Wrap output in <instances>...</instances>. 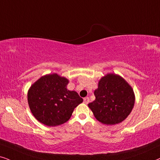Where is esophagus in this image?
I'll return each instance as SVG.
<instances>
[{"instance_id": "34e87169", "label": "esophagus", "mask_w": 160, "mask_h": 160, "mask_svg": "<svg viewBox=\"0 0 160 160\" xmlns=\"http://www.w3.org/2000/svg\"><path fill=\"white\" fill-rule=\"evenodd\" d=\"M90 102V98H88V97H86V98H84V103H86V104H88V103Z\"/></svg>"}]
</instances>
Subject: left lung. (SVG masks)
I'll list each match as a JSON object with an SVG mask.
<instances>
[{
    "instance_id": "8db88e82",
    "label": "left lung",
    "mask_w": 160,
    "mask_h": 160,
    "mask_svg": "<svg viewBox=\"0 0 160 160\" xmlns=\"http://www.w3.org/2000/svg\"><path fill=\"white\" fill-rule=\"evenodd\" d=\"M94 95L95 101L88 107L95 118L106 125H115L123 121L135 102L133 89L123 77L115 73L103 76Z\"/></svg>"
}]
</instances>
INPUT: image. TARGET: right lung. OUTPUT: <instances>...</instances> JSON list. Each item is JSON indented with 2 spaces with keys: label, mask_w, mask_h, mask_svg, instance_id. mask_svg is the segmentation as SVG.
I'll return each instance as SVG.
<instances>
[{
  "label": "right lung",
  "mask_w": 160,
  "mask_h": 160,
  "mask_svg": "<svg viewBox=\"0 0 160 160\" xmlns=\"http://www.w3.org/2000/svg\"><path fill=\"white\" fill-rule=\"evenodd\" d=\"M68 78L47 74L36 81L28 91V103L34 118L48 126L67 122L74 109L83 102L76 91L67 89Z\"/></svg>",
  "instance_id": "right-lung-1"
}]
</instances>
